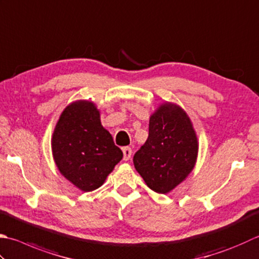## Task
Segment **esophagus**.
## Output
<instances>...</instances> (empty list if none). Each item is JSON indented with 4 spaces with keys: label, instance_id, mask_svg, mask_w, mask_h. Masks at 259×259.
Segmentation results:
<instances>
[{
    "label": "esophagus",
    "instance_id": "esophagus-1",
    "mask_svg": "<svg viewBox=\"0 0 259 259\" xmlns=\"http://www.w3.org/2000/svg\"><path fill=\"white\" fill-rule=\"evenodd\" d=\"M122 151H123V159L129 160L131 157V154H133V150H131V148H129V147H124Z\"/></svg>",
    "mask_w": 259,
    "mask_h": 259
}]
</instances>
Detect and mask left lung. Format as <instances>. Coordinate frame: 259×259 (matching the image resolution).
I'll use <instances>...</instances> for the list:
<instances>
[{"label":"left lung","instance_id":"8db88e82","mask_svg":"<svg viewBox=\"0 0 259 259\" xmlns=\"http://www.w3.org/2000/svg\"><path fill=\"white\" fill-rule=\"evenodd\" d=\"M199 139L189 114L173 102L158 105L149 118V136L134 156L135 168L156 193L167 194L194 169Z\"/></svg>","mask_w":259,"mask_h":259}]
</instances>
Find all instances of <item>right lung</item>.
Here are the masks:
<instances>
[{"mask_svg":"<svg viewBox=\"0 0 259 259\" xmlns=\"http://www.w3.org/2000/svg\"><path fill=\"white\" fill-rule=\"evenodd\" d=\"M55 164L66 180L83 192L102 186L123 154L101 123L92 101L77 100L60 114L52 137Z\"/></svg>","mask_w":259,"mask_h":259,"instance_id":"obj_1","label":"right lung"}]
</instances>
